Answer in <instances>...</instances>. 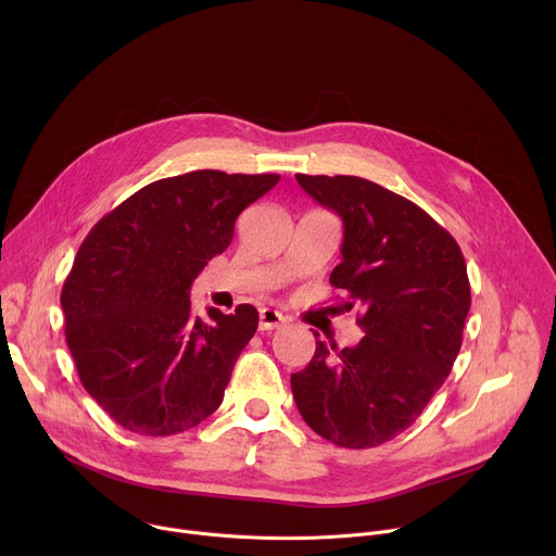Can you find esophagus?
Wrapping results in <instances>:
<instances>
[{"label":"esophagus","mask_w":556,"mask_h":556,"mask_svg":"<svg viewBox=\"0 0 556 556\" xmlns=\"http://www.w3.org/2000/svg\"><path fill=\"white\" fill-rule=\"evenodd\" d=\"M286 324H288V316H283L281 312H277L273 307L260 309V330L270 332V330H279Z\"/></svg>","instance_id":"obj_1"}]
</instances>
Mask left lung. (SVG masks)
<instances>
[{"label":"left lung","mask_w":556,"mask_h":556,"mask_svg":"<svg viewBox=\"0 0 556 556\" xmlns=\"http://www.w3.org/2000/svg\"><path fill=\"white\" fill-rule=\"evenodd\" d=\"M301 189L343 222L330 283L361 305L354 348L316 341L290 376L312 431L345 448L380 446L409 429L462 348L470 286L453 237L418 204L356 176L296 174ZM319 337L314 332V339Z\"/></svg>","instance_id":"8db88e82"}]
</instances>
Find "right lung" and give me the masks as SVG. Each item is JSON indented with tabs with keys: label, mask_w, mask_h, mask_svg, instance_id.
<instances>
[{
	"label": "right lung",
	"mask_w": 556,
	"mask_h": 556,
	"mask_svg": "<svg viewBox=\"0 0 556 556\" xmlns=\"http://www.w3.org/2000/svg\"><path fill=\"white\" fill-rule=\"evenodd\" d=\"M277 182L213 169L155 180L88 232L61 290L65 341L86 391L123 429L176 435L222 405L260 312L208 307L202 321L189 290L228 249L237 215Z\"/></svg>",
	"instance_id": "add662e5"
}]
</instances>
